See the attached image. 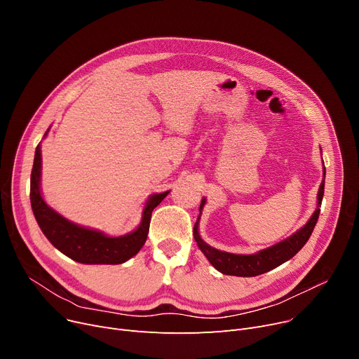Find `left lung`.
<instances>
[{
    "label": "left lung",
    "instance_id": "1",
    "mask_svg": "<svg viewBox=\"0 0 359 359\" xmlns=\"http://www.w3.org/2000/svg\"><path fill=\"white\" fill-rule=\"evenodd\" d=\"M325 176H326V170L323 167V180L322 184L318 187V194H317V208L310 217V219L297 230L294 234L287 237L285 240H282L271 248H266L263 250H259L252 255H236V253H229V252H222L218 250L212 246H210L208 243H205L199 234V219L201 214L205 206L206 198H202L201 206H199V217L196 219V224L194 227V237L198 244V248L201 252L205 255V257L208 259L211 265L219 271L224 275H233V276H257L265 272H269L275 268H278L282 263L290 260L294 257L301 249H303L304 244L309 241L316 222L318 219L320 214V206H322L323 201V194H325Z\"/></svg>",
    "mask_w": 359,
    "mask_h": 359
}]
</instances>
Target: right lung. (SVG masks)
I'll list each match as a JSON object with an SVG mask.
<instances>
[{
    "instance_id": "add662e5",
    "label": "right lung",
    "mask_w": 359,
    "mask_h": 359,
    "mask_svg": "<svg viewBox=\"0 0 359 359\" xmlns=\"http://www.w3.org/2000/svg\"><path fill=\"white\" fill-rule=\"evenodd\" d=\"M48 132L49 129L46 130L45 137ZM41 177L42 149L39 144L36 147L30 176V203L34 218L55 249H58L75 262L84 263V265H119V263L134 257L147 240L151 212L170 194V191H167L149 195L142 210V218L138 227L128 234L113 237L100 230L75 224L50 208L42 196Z\"/></svg>"
}]
</instances>
